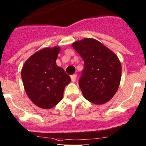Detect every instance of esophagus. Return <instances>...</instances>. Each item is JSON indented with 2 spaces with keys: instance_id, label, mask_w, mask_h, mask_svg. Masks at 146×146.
<instances>
[{
  "instance_id": "esophagus-1",
  "label": "esophagus",
  "mask_w": 146,
  "mask_h": 146,
  "mask_svg": "<svg viewBox=\"0 0 146 146\" xmlns=\"http://www.w3.org/2000/svg\"><path fill=\"white\" fill-rule=\"evenodd\" d=\"M76 78H77V74L72 75V76H70V80H71V81L73 82H75L76 80Z\"/></svg>"
}]
</instances>
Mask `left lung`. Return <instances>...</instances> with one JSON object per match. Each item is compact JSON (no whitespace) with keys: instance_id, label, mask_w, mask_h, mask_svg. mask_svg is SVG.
I'll return each mask as SVG.
<instances>
[{"instance_id":"8db88e82","label":"left lung","mask_w":146,"mask_h":146,"mask_svg":"<svg viewBox=\"0 0 146 146\" xmlns=\"http://www.w3.org/2000/svg\"><path fill=\"white\" fill-rule=\"evenodd\" d=\"M72 46L84 61L79 79L84 97L96 105L108 102L117 91L121 79V64L118 57L100 42L89 38Z\"/></svg>"}]
</instances>
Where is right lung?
I'll return each instance as SVG.
<instances>
[{
    "mask_svg": "<svg viewBox=\"0 0 146 146\" xmlns=\"http://www.w3.org/2000/svg\"><path fill=\"white\" fill-rule=\"evenodd\" d=\"M60 47L46 48L35 52L24 64L21 78L25 92L36 106L50 109L63 98L70 77L56 64Z\"/></svg>",
    "mask_w": 146,
    "mask_h": 146,
    "instance_id": "1",
    "label": "right lung"
}]
</instances>
